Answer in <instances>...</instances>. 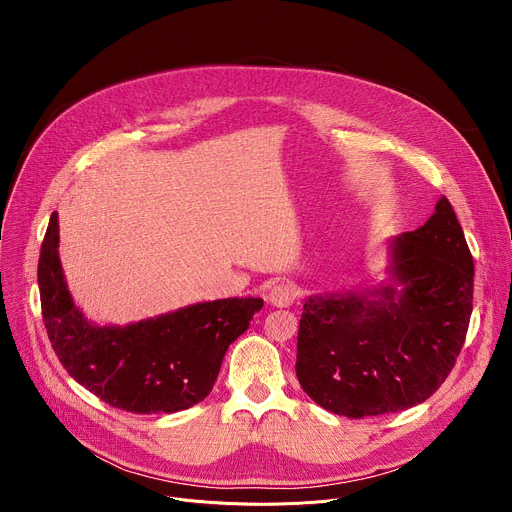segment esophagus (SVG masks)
<instances>
[{
    "label": "esophagus",
    "instance_id": "esophagus-1",
    "mask_svg": "<svg viewBox=\"0 0 512 512\" xmlns=\"http://www.w3.org/2000/svg\"><path fill=\"white\" fill-rule=\"evenodd\" d=\"M267 300H269L271 306H275V308H287V306L294 304L296 291H294V287H291L289 283H275V285L269 289Z\"/></svg>",
    "mask_w": 512,
    "mask_h": 512
}]
</instances>
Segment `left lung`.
Here are the masks:
<instances>
[{"label": "left lung", "instance_id": "left-lung-1", "mask_svg": "<svg viewBox=\"0 0 512 512\" xmlns=\"http://www.w3.org/2000/svg\"><path fill=\"white\" fill-rule=\"evenodd\" d=\"M393 283L312 296L298 332L296 375L324 409L360 419L429 399L464 346L474 259L446 196L417 231L391 241Z\"/></svg>", "mask_w": 512, "mask_h": 512}]
</instances>
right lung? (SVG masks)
<instances>
[{"mask_svg": "<svg viewBox=\"0 0 512 512\" xmlns=\"http://www.w3.org/2000/svg\"><path fill=\"white\" fill-rule=\"evenodd\" d=\"M42 320L66 373L111 407L174 413L200 403L223 356L263 308L261 298H227L127 326L87 322L66 289L52 212L38 261Z\"/></svg>", "mask_w": 512, "mask_h": 512, "instance_id": "add662e5", "label": "right lung"}]
</instances>
